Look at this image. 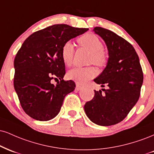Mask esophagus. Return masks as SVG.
<instances>
[{
	"mask_svg": "<svg viewBox=\"0 0 154 154\" xmlns=\"http://www.w3.org/2000/svg\"><path fill=\"white\" fill-rule=\"evenodd\" d=\"M81 89H82V85L78 84V83H76V88H75V90H80Z\"/></svg>",
	"mask_w": 154,
	"mask_h": 154,
	"instance_id": "34e87169",
	"label": "esophagus"
}]
</instances>
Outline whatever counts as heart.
Here are the masks:
<instances>
[{"instance_id": "obj_1", "label": "heart", "mask_w": 154, "mask_h": 154, "mask_svg": "<svg viewBox=\"0 0 154 154\" xmlns=\"http://www.w3.org/2000/svg\"><path fill=\"white\" fill-rule=\"evenodd\" d=\"M81 47L91 51L90 62L93 63L99 67H103L106 65L108 57L106 51L103 49V44L95 34H86L77 40ZM75 55V47L70 41H67L62 45L61 49V56L64 64L71 66L73 63ZM97 71L94 66L85 67H75L69 70L67 73V78L73 80L78 84H85L88 80L95 77Z\"/></svg>"}]
</instances>
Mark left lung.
Wrapping results in <instances>:
<instances>
[{"label":"left lung","mask_w":154,"mask_h":154,"mask_svg":"<svg viewBox=\"0 0 154 154\" xmlns=\"http://www.w3.org/2000/svg\"><path fill=\"white\" fill-rule=\"evenodd\" d=\"M95 33L105 41L109 58L106 67L94 82L108 87L95 91V96L85 105L89 119L103 126L121 122L139 99L143 74L139 58L131 44L114 32L95 27Z\"/></svg>","instance_id":"obj_1"}]
</instances>
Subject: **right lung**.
Wrapping results in <instances>:
<instances>
[{"label":"right lung","instance_id":"obj_1","mask_svg":"<svg viewBox=\"0 0 154 154\" xmlns=\"http://www.w3.org/2000/svg\"><path fill=\"white\" fill-rule=\"evenodd\" d=\"M85 28L56 24L33 33L24 41L14 59V89L24 112L47 121L58 115L65 96L75 83L63 79L65 64L61 49L66 42L84 34ZM60 79L56 86L52 79Z\"/></svg>","mask_w":154,"mask_h":154}]
</instances>
